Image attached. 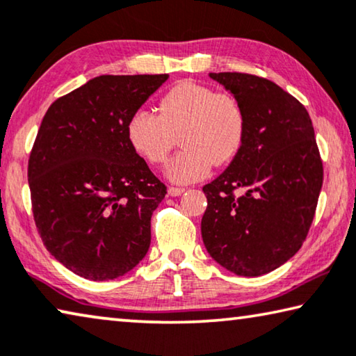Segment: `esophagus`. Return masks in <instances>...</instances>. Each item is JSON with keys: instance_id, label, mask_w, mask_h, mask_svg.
I'll use <instances>...</instances> for the list:
<instances>
[{"instance_id": "34e87169", "label": "esophagus", "mask_w": 356, "mask_h": 356, "mask_svg": "<svg viewBox=\"0 0 356 356\" xmlns=\"http://www.w3.org/2000/svg\"><path fill=\"white\" fill-rule=\"evenodd\" d=\"M183 193H184V188H178V186H170V188H168V195L172 197H178Z\"/></svg>"}]
</instances>
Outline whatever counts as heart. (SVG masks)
<instances>
[{"instance_id":"heart-1","label":"heart","mask_w":356,"mask_h":356,"mask_svg":"<svg viewBox=\"0 0 356 356\" xmlns=\"http://www.w3.org/2000/svg\"><path fill=\"white\" fill-rule=\"evenodd\" d=\"M159 114L138 109L127 122L134 151L151 165L167 161L175 135L183 149L167 165L175 183L204 178L211 165H226L242 149L247 136V111L234 94L183 81L159 100Z\"/></svg>"}]
</instances>
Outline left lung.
Masks as SVG:
<instances>
[{
	"instance_id": "1",
	"label": "left lung",
	"mask_w": 356,
	"mask_h": 356,
	"mask_svg": "<svg viewBox=\"0 0 356 356\" xmlns=\"http://www.w3.org/2000/svg\"><path fill=\"white\" fill-rule=\"evenodd\" d=\"M210 78L242 102L247 136L226 170L204 186L202 238L224 269L264 275L298 253L314 221L323 184L314 125L302 103L269 79Z\"/></svg>"
}]
</instances>
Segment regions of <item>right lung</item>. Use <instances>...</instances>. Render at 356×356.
Wrapping results in <instances>:
<instances>
[{
  "label": "right lung",
  "mask_w": 356,
  "mask_h": 356,
  "mask_svg": "<svg viewBox=\"0 0 356 356\" xmlns=\"http://www.w3.org/2000/svg\"><path fill=\"white\" fill-rule=\"evenodd\" d=\"M168 74H103L57 98L29 161L33 216L44 247L87 280L132 270L167 194L127 138L130 116Z\"/></svg>",
  "instance_id": "right-lung-1"
}]
</instances>
